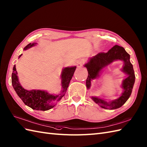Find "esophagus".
<instances>
[{
  "mask_svg": "<svg viewBox=\"0 0 147 147\" xmlns=\"http://www.w3.org/2000/svg\"><path fill=\"white\" fill-rule=\"evenodd\" d=\"M85 63V60L84 59H80L79 60H78L77 62V66L78 67H81L82 66L84 65V64Z\"/></svg>",
  "mask_w": 147,
  "mask_h": 147,
  "instance_id": "obj_1",
  "label": "esophagus"
}]
</instances>
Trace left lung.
<instances>
[{
  "label": "left lung",
  "instance_id": "left-lung-1",
  "mask_svg": "<svg viewBox=\"0 0 147 147\" xmlns=\"http://www.w3.org/2000/svg\"><path fill=\"white\" fill-rule=\"evenodd\" d=\"M116 60H123L124 66L122 70L128 76L123 82L122 88L124 92L118 99L107 102L103 100L92 96L93 100L103 109H116L120 108L127 102L131 95L135 83V76L133 65L130 61V55L125 51L122 47L116 45L106 53H98L97 55L91 58L90 61L85 65L88 73V77L86 80V85L87 88H89L90 87L91 80L99 76L100 71L103 67Z\"/></svg>",
  "mask_w": 147,
  "mask_h": 147
}]
</instances>
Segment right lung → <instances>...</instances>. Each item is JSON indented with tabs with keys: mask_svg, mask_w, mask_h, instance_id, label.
I'll return each mask as SVG.
<instances>
[{
	"mask_svg": "<svg viewBox=\"0 0 147 147\" xmlns=\"http://www.w3.org/2000/svg\"><path fill=\"white\" fill-rule=\"evenodd\" d=\"M35 44L30 43L24 50H27L32 47ZM22 55L21 54L19 57ZM76 67H67L63 70L62 74V86L63 88L62 94L59 95L49 94L47 92L38 90H32L28 91L24 89L20 85L17 76L16 65L13 66V72L12 74V84L14 90L18 96L21 98L26 105L30 107L34 110L45 111L51 109L55 106V103L60 100L64 96V93L69 87L70 82L73 77Z\"/></svg>",
	"mask_w": 147,
	"mask_h": 147,
	"instance_id": "right-lung-1",
	"label": "right lung"
}]
</instances>
